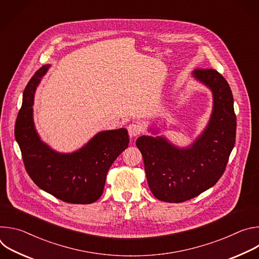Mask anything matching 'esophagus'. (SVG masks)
Returning <instances> with one entry per match:
<instances>
[{"mask_svg":"<svg viewBox=\"0 0 259 259\" xmlns=\"http://www.w3.org/2000/svg\"><path fill=\"white\" fill-rule=\"evenodd\" d=\"M128 133H129V136L130 137H136L140 134L141 132V126L138 125V124H135V123H132L130 124L128 127Z\"/></svg>","mask_w":259,"mask_h":259,"instance_id":"1","label":"esophagus"}]
</instances>
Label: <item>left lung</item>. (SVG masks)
<instances>
[{"label":"left lung","mask_w":259,"mask_h":259,"mask_svg":"<svg viewBox=\"0 0 259 259\" xmlns=\"http://www.w3.org/2000/svg\"><path fill=\"white\" fill-rule=\"evenodd\" d=\"M195 79L213 95V109L204 132L188 147H177L163 136H140L136 140L146 179L160 201L181 203L191 200L223 176L236 141L237 118L230 85L212 68L195 69Z\"/></svg>","instance_id":"1"}]
</instances>
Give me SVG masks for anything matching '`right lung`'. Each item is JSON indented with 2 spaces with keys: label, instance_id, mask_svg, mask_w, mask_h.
<instances>
[{
  "label": "right lung",
  "instance_id": "right-lung-1",
  "mask_svg": "<svg viewBox=\"0 0 259 259\" xmlns=\"http://www.w3.org/2000/svg\"><path fill=\"white\" fill-rule=\"evenodd\" d=\"M49 64L34 72L27 83L15 124L25 170L43 191L70 204H91L102 195L107 171L128 147L125 128L97 133L86 145L71 154H60L44 143L32 119L33 97Z\"/></svg>",
  "mask_w": 259,
  "mask_h": 259
}]
</instances>
